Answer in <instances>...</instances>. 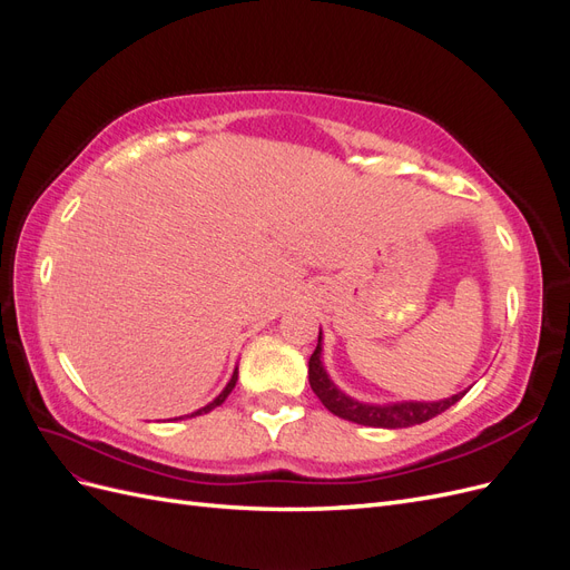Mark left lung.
Here are the masks:
<instances>
[{
  "label": "left lung",
  "instance_id": "left-lung-1",
  "mask_svg": "<svg viewBox=\"0 0 570 570\" xmlns=\"http://www.w3.org/2000/svg\"><path fill=\"white\" fill-rule=\"evenodd\" d=\"M308 383H312V390L316 392L323 406L331 413H335V416L347 419L352 423H361V425H373V428H409V425L425 423L430 419H435L438 413L450 409L452 404H456L465 394V392H459L444 402H404V404H390V406H371V404L354 402L347 394H342L323 371L321 333H318L316 352L312 354V358H308Z\"/></svg>",
  "mask_w": 570,
  "mask_h": 570
}]
</instances>
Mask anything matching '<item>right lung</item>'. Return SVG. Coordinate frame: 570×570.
I'll use <instances>...</instances> for the list:
<instances>
[{"label": "right lung", "mask_w": 570, "mask_h": 570, "mask_svg": "<svg viewBox=\"0 0 570 570\" xmlns=\"http://www.w3.org/2000/svg\"><path fill=\"white\" fill-rule=\"evenodd\" d=\"M235 383H237V371H235V373H233V377H230V383H228V385H226V390H223V392H220V394H218V396H216V400H214V402H212V404H206V406H202V409H199V411H195V413H193V416H202V413H209V411H212V409H214V406H220V404H223V402H226V396H228V394H230V392H233V387H235Z\"/></svg>", "instance_id": "obj_1"}]
</instances>
